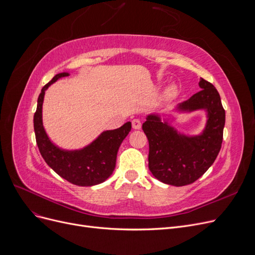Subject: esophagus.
Instances as JSON below:
<instances>
[{"label":"esophagus","mask_w":255,"mask_h":255,"mask_svg":"<svg viewBox=\"0 0 255 255\" xmlns=\"http://www.w3.org/2000/svg\"><path fill=\"white\" fill-rule=\"evenodd\" d=\"M132 127H133V128H135V129H139V128H141V122H140V120H139V119H134V120L132 121Z\"/></svg>","instance_id":"esophagus-1"}]
</instances>
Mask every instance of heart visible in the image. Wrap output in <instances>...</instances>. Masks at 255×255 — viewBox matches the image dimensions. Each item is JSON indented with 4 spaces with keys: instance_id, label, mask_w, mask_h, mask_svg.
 <instances>
[{
    "instance_id": "obj_1",
    "label": "heart",
    "mask_w": 255,
    "mask_h": 255,
    "mask_svg": "<svg viewBox=\"0 0 255 255\" xmlns=\"http://www.w3.org/2000/svg\"><path fill=\"white\" fill-rule=\"evenodd\" d=\"M175 94H176L175 87H174V86H170V87L167 88V90H166V92H165V97H166L167 99H170V98H172L173 96H175Z\"/></svg>"
}]
</instances>
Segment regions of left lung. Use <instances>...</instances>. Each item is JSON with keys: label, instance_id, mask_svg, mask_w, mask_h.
<instances>
[{"label": "left lung", "instance_id": "left-lung-1", "mask_svg": "<svg viewBox=\"0 0 255 255\" xmlns=\"http://www.w3.org/2000/svg\"><path fill=\"white\" fill-rule=\"evenodd\" d=\"M199 85L202 90L180 104V109L207 111L208 120L202 135H179L157 116H149L142 125L149 140V169L165 184L185 186L194 183L213 165L221 149L226 111L212 83L201 79Z\"/></svg>", "mask_w": 255, "mask_h": 255}]
</instances>
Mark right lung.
<instances>
[{
    "mask_svg": "<svg viewBox=\"0 0 255 255\" xmlns=\"http://www.w3.org/2000/svg\"><path fill=\"white\" fill-rule=\"evenodd\" d=\"M68 73H58L41 89L34 115L36 142L41 156L59 176L78 186H92L104 182L116 167L119 146L132 128L127 122L121 128L106 130L86 148L80 151H64L54 145L44 132L42 126V102L44 91Z\"/></svg>",
    "mask_w": 255,
    "mask_h": 255,
    "instance_id": "right-lung-1",
    "label": "right lung"
}]
</instances>
